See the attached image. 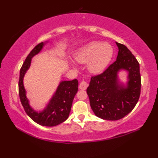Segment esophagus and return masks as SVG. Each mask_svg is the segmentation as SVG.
<instances>
[{"instance_id": "obj_1", "label": "esophagus", "mask_w": 158, "mask_h": 158, "mask_svg": "<svg viewBox=\"0 0 158 158\" xmlns=\"http://www.w3.org/2000/svg\"><path fill=\"white\" fill-rule=\"evenodd\" d=\"M88 87V83L85 82V81H82L81 83H80V85L79 86V88L80 89H83V90H85L87 89V88Z\"/></svg>"}]
</instances>
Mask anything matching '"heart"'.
<instances>
[{
  "label": "heart",
  "instance_id": "1",
  "mask_svg": "<svg viewBox=\"0 0 158 158\" xmlns=\"http://www.w3.org/2000/svg\"><path fill=\"white\" fill-rule=\"evenodd\" d=\"M113 55V48L109 43L92 41L79 49L75 54V59L80 64L88 62L89 71L100 74L108 66Z\"/></svg>",
  "mask_w": 158,
  "mask_h": 158
}]
</instances>
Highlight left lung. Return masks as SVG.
Returning <instances> with one entry per match:
<instances>
[{
	"instance_id": "obj_1",
	"label": "left lung",
	"mask_w": 158,
	"mask_h": 158,
	"mask_svg": "<svg viewBox=\"0 0 158 158\" xmlns=\"http://www.w3.org/2000/svg\"><path fill=\"white\" fill-rule=\"evenodd\" d=\"M117 60L105 72L92 77L87 89L91 108L95 115L115 121L132 111L139 99L141 87L139 63L127 47L119 43ZM128 73L126 84L119 81L118 73Z\"/></svg>"
}]
</instances>
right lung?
Here are the masks:
<instances>
[{
	"label": "right lung",
	"mask_w": 158,
	"mask_h": 158,
	"mask_svg": "<svg viewBox=\"0 0 158 158\" xmlns=\"http://www.w3.org/2000/svg\"><path fill=\"white\" fill-rule=\"evenodd\" d=\"M48 41L38 44L29 53L20 69L19 95L26 113L35 122L43 126L52 127L64 122L69 116L74 97L78 91V81H62L49 103L42 110L36 111L30 105L23 85V77L31 66L32 58L41 51Z\"/></svg>",
	"instance_id": "add662e5"
}]
</instances>
